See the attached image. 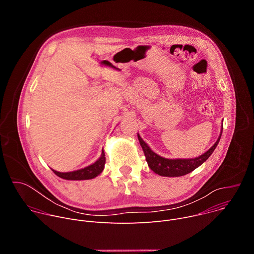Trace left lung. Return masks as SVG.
Wrapping results in <instances>:
<instances>
[{
  "label": "left lung",
  "instance_id": "1",
  "mask_svg": "<svg viewBox=\"0 0 254 254\" xmlns=\"http://www.w3.org/2000/svg\"><path fill=\"white\" fill-rule=\"evenodd\" d=\"M221 133L218 139H217V141L212 146V148L209 149L206 153H204L200 157L194 158V159H177V160H170V159H165L160 157L149 148L148 144L142 140V138L138 134H137V137H138L140 146L143 150L144 157H146L148 165L152 171L164 177H180L194 171L212 155V153L214 152L217 144H218L220 140Z\"/></svg>",
  "mask_w": 254,
  "mask_h": 254
}]
</instances>
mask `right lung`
I'll use <instances>...</instances> for the list:
<instances>
[{"instance_id": "right-lung-1", "label": "right lung", "mask_w": 254, "mask_h": 254, "mask_svg": "<svg viewBox=\"0 0 254 254\" xmlns=\"http://www.w3.org/2000/svg\"><path fill=\"white\" fill-rule=\"evenodd\" d=\"M104 164H105V155L104 152L101 153V157L92 165L73 172H67V173H61L54 171V174L57 175L58 177L65 179V180H89L92 178H95L98 176L104 169Z\"/></svg>"}]
</instances>
